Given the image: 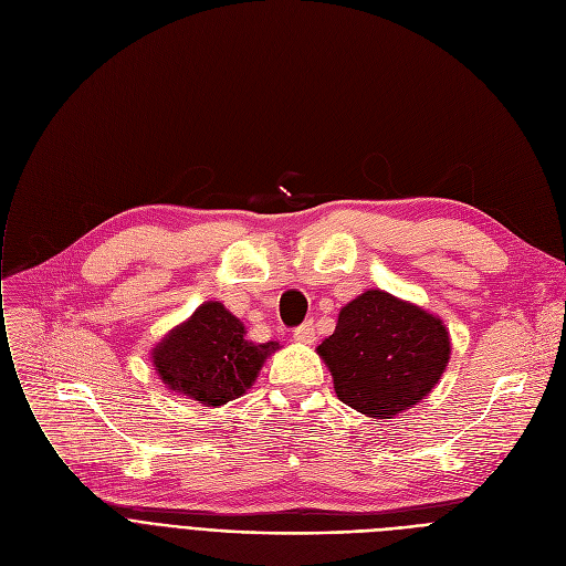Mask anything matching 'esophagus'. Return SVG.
Masks as SVG:
<instances>
[{
    "label": "esophagus",
    "instance_id": "34e87169",
    "mask_svg": "<svg viewBox=\"0 0 566 566\" xmlns=\"http://www.w3.org/2000/svg\"><path fill=\"white\" fill-rule=\"evenodd\" d=\"M293 339H295V342H303V344H312V342L316 339L314 323H312V321H305L303 325H298V328L293 331Z\"/></svg>",
    "mask_w": 566,
    "mask_h": 566
}]
</instances>
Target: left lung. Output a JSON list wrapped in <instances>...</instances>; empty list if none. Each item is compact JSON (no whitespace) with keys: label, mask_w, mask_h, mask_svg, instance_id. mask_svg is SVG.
<instances>
[{"label":"left lung","mask_w":566,"mask_h":566,"mask_svg":"<svg viewBox=\"0 0 566 566\" xmlns=\"http://www.w3.org/2000/svg\"><path fill=\"white\" fill-rule=\"evenodd\" d=\"M450 350L438 316L380 289L342 307L335 333L316 348L337 397L374 420H390L431 395Z\"/></svg>","instance_id":"1"}]
</instances>
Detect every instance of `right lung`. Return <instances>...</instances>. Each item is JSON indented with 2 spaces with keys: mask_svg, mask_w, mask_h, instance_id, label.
Instances as JSON below:
<instances>
[{
  "mask_svg": "<svg viewBox=\"0 0 566 566\" xmlns=\"http://www.w3.org/2000/svg\"><path fill=\"white\" fill-rule=\"evenodd\" d=\"M245 325L222 303L208 301L154 348V367L169 390L203 406L245 395L277 342L245 339Z\"/></svg>",
  "mask_w": 566,
  "mask_h": 566,
  "instance_id": "1",
  "label": "right lung"
}]
</instances>
